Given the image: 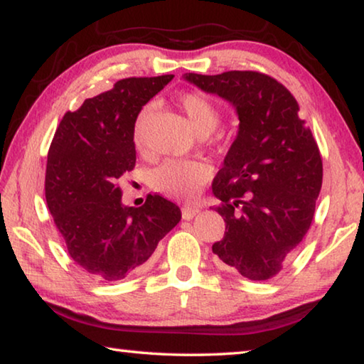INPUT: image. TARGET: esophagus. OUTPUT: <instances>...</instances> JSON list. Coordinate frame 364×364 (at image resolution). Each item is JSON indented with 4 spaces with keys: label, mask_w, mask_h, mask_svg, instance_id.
Instances as JSON below:
<instances>
[{
    "label": "esophagus",
    "mask_w": 364,
    "mask_h": 364,
    "mask_svg": "<svg viewBox=\"0 0 364 364\" xmlns=\"http://www.w3.org/2000/svg\"><path fill=\"white\" fill-rule=\"evenodd\" d=\"M199 213H200V208H197V207H183L181 208V215L184 220H193L196 215H199Z\"/></svg>",
    "instance_id": "obj_1"
}]
</instances>
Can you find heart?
I'll return each instance as SVG.
<instances>
[{
	"mask_svg": "<svg viewBox=\"0 0 364 364\" xmlns=\"http://www.w3.org/2000/svg\"><path fill=\"white\" fill-rule=\"evenodd\" d=\"M176 106L188 119L196 134L205 138L215 132L220 123V112L207 96L200 93H184L176 100ZM151 106L139 110L133 125V143L138 151L146 146V123ZM210 178V168L197 160H167L154 170L152 186L157 193L175 199H194Z\"/></svg>",
	"mask_w": 364,
	"mask_h": 364,
	"instance_id": "obj_1",
	"label": "heart"
}]
</instances>
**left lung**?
Masks as SVG:
<instances>
[{"label": "left lung", "mask_w": 364, "mask_h": 364, "mask_svg": "<svg viewBox=\"0 0 364 364\" xmlns=\"http://www.w3.org/2000/svg\"><path fill=\"white\" fill-rule=\"evenodd\" d=\"M186 82L236 109L237 136L212 191L226 231L212 245L221 268L252 281L278 274L310 230L323 183V160L299 104L260 72L184 73Z\"/></svg>", "instance_id": "left-lung-1"}]
</instances>
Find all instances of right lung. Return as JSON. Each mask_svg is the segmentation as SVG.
<instances>
[{
    "mask_svg": "<svg viewBox=\"0 0 364 364\" xmlns=\"http://www.w3.org/2000/svg\"><path fill=\"white\" fill-rule=\"evenodd\" d=\"M173 75L119 80L65 112L48 152L45 193L69 255L90 278L120 281L149 267L154 250L181 220L162 196L122 204L120 176L133 170L134 119Z\"/></svg>",
    "mask_w": 364,
    "mask_h": 364,
    "instance_id": "1",
    "label": "right lung"
}]
</instances>
